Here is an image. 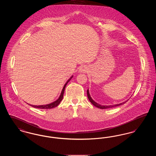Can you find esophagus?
Instances as JSON below:
<instances>
[{"instance_id":"34e87169","label":"esophagus","mask_w":156,"mask_h":156,"mask_svg":"<svg viewBox=\"0 0 156 156\" xmlns=\"http://www.w3.org/2000/svg\"><path fill=\"white\" fill-rule=\"evenodd\" d=\"M79 71L81 73H86L87 71V67L85 66H83L80 68Z\"/></svg>"}]
</instances>
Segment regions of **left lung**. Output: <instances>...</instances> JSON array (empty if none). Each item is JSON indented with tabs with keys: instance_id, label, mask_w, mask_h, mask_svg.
<instances>
[{
	"instance_id": "left-lung-1",
	"label": "left lung",
	"mask_w": 156,
	"mask_h": 156,
	"mask_svg": "<svg viewBox=\"0 0 156 156\" xmlns=\"http://www.w3.org/2000/svg\"><path fill=\"white\" fill-rule=\"evenodd\" d=\"M87 95H88V99L89 100V101L91 102V104L92 105H94L95 106H96L98 108H100V109H107V108H113V107H115V106H118L119 105H123V104H125L127 101H125L123 103H120L119 104H116V105H109V106H103V105H99V104H97V102H95L90 96V94L89 93V90L88 89L87 90Z\"/></svg>"
}]
</instances>
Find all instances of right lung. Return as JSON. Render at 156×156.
Here are the masks:
<instances>
[{
    "label": "right lung",
    "instance_id": "obj_1",
    "mask_svg": "<svg viewBox=\"0 0 156 156\" xmlns=\"http://www.w3.org/2000/svg\"><path fill=\"white\" fill-rule=\"evenodd\" d=\"M72 78H73V76H71V78H70L68 81H67V82L66 83V84L64 85V87H63V89L62 90V92H61V95H60V96H59V98H58V99L57 101H55L51 103V104H47V105H38V106H36V105H30V106H31L32 107L35 108H38V109H52V108H55V107L57 106L60 104L61 101H62V98H63V95H64V93L65 88H66V85H67L68 82L70 81V80H71Z\"/></svg>",
    "mask_w": 156,
    "mask_h": 156
}]
</instances>
